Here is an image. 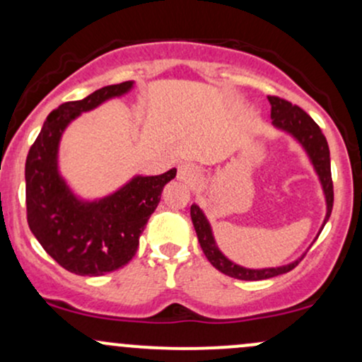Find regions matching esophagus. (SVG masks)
I'll return each mask as SVG.
<instances>
[{
    "instance_id": "esophagus-1",
    "label": "esophagus",
    "mask_w": 362,
    "mask_h": 362,
    "mask_svg": "<svg viewBox=\"0 0 362 362\" xmlns=\"http://www.w3.org/2000/svg\"><path fill=\"white\" fill-rule=\"evenodd\" d=\"M177 178L180 182H184V184L194 185L201 178V172L197 166L190 165V163H182V165H178Z\"/></svg>"
}]
</instances>
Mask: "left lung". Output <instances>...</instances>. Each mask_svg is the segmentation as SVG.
<instances>
[{"mask_svg":"<svg viewBox=\"0 0 362 362\" xmlns=\"http://www.w3.org/2000/svg\"><path fill=\"white\" fill-rule=\"evenodd\" d=\"M268 101L269 105H272V125L275 127V129L281 130V132L288 134V136L304 149L309 161H311L313 168H315L317 178H320L321 189H323L325 194V202H327V214H325L323 225H321L320 232H317V235H320L323 226L327 225L333 208V182L332 168H329V149L327 137L323 136V132H321V129L317 127V123L313 120L304 110H300L299 106H293L292 103L276 96H268ZM190 218H192L194 228H196L197 233V240H199L204 256L208 257V261L214 266V268L220 269L221 273H225V275L232 278H239V280H266V278L284 275V273L296 268V266L300 263V259L305 256L304 252L303 256L297 257L292 263L276 266V268H245V266H240L233 263V261H230L228 257L220 251L216 240H214L209 220L206 218L204 211H202L197 204L190 206Z\"/></svg>","mask_w":362,"mask_h":362,"instance_id":"1","label":"left lung"}]
</instances>
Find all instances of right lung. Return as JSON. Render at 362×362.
<instances>
[{"label":"right lung","instance_id":"add662e5","mask_svg":"<svg viewBox=\"0 0 362 362\" xmlns=\"http://www.w3.org/2000/svg\"><path fill=\"white\" fill-rule=\"evenodd\" d=\"M134 81L106 86L81 101L63 103L47 115L25 161V202L30 232L59 266L81 276H99L122 268L136 256L139 237L177 175H136L99 199H82L62 177L58 149L75 118L105 101L125 96Z\"/></svg>","mask_w":362,"mask_h":362}]
</instances>
